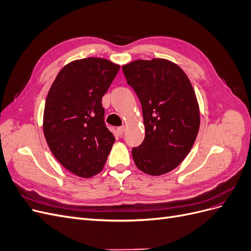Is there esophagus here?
Segmentation results:
<instances>
[{
    "label": "esophagus",
    "mask_w": 251,
    "mask_h": 251,
    "mask_svg": "<svg viewBox=\"0 0 251 251\" xmlns=\"http://www.w3.org/2000/svg\"><path fill=\"white\" fill-rule=\"evenodd\" d=\"M125 130H126V127H125V126H121L117 127V130H116V132H117L118 136H123V135H124V133H125Z\"/></svg>",
    "instance_id": "obj_1"
}]
</instances>
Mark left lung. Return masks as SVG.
I'll use <instances>...</instances> for the list:
<instances>
[{
    "label": "left lung",
    "mask_w": 251,
    "mask_h": 251,
    "mask_svg": "<svg viewBox=\"0 0 251 251\" xmlns=\"http://www.w3.org/2000/svg\"><path fill=\"white\" fill-rule=\"evenodd\" d=\"M126 82L137 94L146 136L132 149L137 168L159 176L183 161L200 126L199 105L186 74L170 60L138 59L123 67Z\"/></svg>",
    "instance_id": "8db88e82"
}]
</instances>
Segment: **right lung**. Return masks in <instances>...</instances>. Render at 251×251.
<instances>
[{
    "instance_id": "add662e5",
    "label": "right lung",
    "mask_w": 251,
    "mask_h": 251,
    "mask_svg": "<svg viewBox=\"0 0 251 251\" xmlns=\"http://www.w3.org/2000/svg\"><path fill=\"white\" fill-rule=\"evenodd\" d=\"M119 68L103 58L74 60L60 70L49 90L45 137L57 161L79 177L100 173L115 141L104 123L101 100Z\"/></svg>"
}]
</instances>
